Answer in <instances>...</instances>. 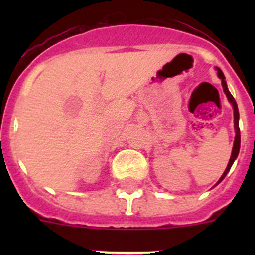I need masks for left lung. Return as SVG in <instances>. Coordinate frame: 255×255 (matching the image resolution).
Here are the masks:
<instances>
[{"instance_id": "1", "label": "left lung", "mask_w": 255, "mask_h": 255, "mask_svg": "<svg viewBox=\"0 0 255 255\" xmlns=\"http://www.w3.org/2000/svg\"><path fill=\"white\" fill-rule=\"evenodd\" d=\"M216 70H217V75H218V78H220L221 80H222V87H223V91H225V94H226V96H227L228 101H230L231 104H232V107H233V116H235V130H236V137H235V143H233L232 154H231L230 161H228V165H227V168H226L225 173H223V175L220 177V180H218L217 184H216V185H218V184H220L221 181H222L223 179H225V176L227 175L228 171H230V169H231V166H232L233 161H235V160H236V158H237V156H238L239 148H241V133H239V125H238V121H239V112H238L237 102H236L235 97H233L232 95H231L230 90H228L227 84H226V81H225V75H223L222 70H221L220 68H216ZM216 185H215V186H216Z\"/></svg>"}]
</instances>
